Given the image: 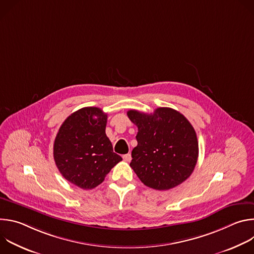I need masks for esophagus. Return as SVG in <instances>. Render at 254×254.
I'll list each match as a JSON object with an SVG mask.
<instances>
[{
  "label": "esophagus",
  "instance_id": "1",
  "mask_svg": "<svg viewBox=\"0 0 254 254\" xmlns=\"http://www.w3.org/2000/svg\"><path fill=\"white\" fill-rule=\"evenodd\" d=\"M123 159H124V161H126V162H130L131 156H130V154H127V155H124V156H123Z\"/></svg>",
  "mask_w": 254,
  "mask_h": 254
}]
</instances>
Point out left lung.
I'll return each instance as SVG.
<instances>
[{
	"instance_id": "obj_1",
	"label": "left lung",
	"mask_w": 254,
	"mask_h": 254,
	"mask_svg": "<svg viewBox=\"0 0 254 254\" xmlns=\"http://www.w3.org/2000/svg\"><path fill=\"white\" fill-rule=\"evenodd\" d=\"M137 127V146L129 166L141 182L155 190H169L193 173L199 155L196 131L190 122L170 107L153 114L127 112Z\"/></svg>"
}]
</instances>
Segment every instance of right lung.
<instances>
[{
  "label": "right lung",
  "instance_id": "right-lung-1",
  "mask_svg": "<svg viewBox=\"0 0 254 254\" xmlns=\"http://www.w3.org/2000/svg\"><path fill=\"white\" fill-rule=\"evenodd\" d=\"M107 115L98 107H83L61 125L53 156L61 175L81 189H93L123 159L114 153L105 134Z\"/></svg>",
  "mask_w": 254,
  "mask_h": 254
}]
</instances>
